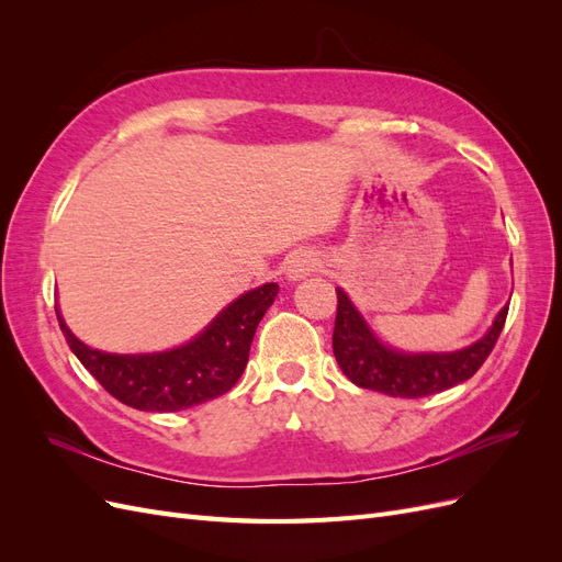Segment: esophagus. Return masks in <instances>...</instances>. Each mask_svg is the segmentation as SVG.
<instances>
[{
    "mask_svg": "<svg viewBox=\"0 0 562 562\" xmlns=\"http://www.w3.org/2000/svg\"><path fill=\"white\" fill-rule=\"evenodd\" d=\"M318 267H321V260L314 250H300L293 255L291 262H288L285 274L291 281H300V279H307Z\"/></svg>",
    "mask_w": 562,
    "mask_h": 562,
    "instance_id": "34e87169",
    "label": "esophagus"
}]
</instances>
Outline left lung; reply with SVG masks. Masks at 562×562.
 Segmentation results:
<instances>
[{"mask_svg": "<svg viewBox=\"0 0 562 562\" xmlns=\"http://www.w3.org/2000/svg\"><path fill=\"white\" fill-rule=\"evenodd\" d=\"M504 307L492 328L479 342L452 353H401L384 347L370 333L345 291H337V314L333 330V353L345 375L363 389L380 391L394 398H422L446 391L473 378L495 349L504 328Z\"/></svg>", "mask_w": 562, "mask_h": 562, "instance_id": "left-lung-1", "label": "left lung"}]
</instances>
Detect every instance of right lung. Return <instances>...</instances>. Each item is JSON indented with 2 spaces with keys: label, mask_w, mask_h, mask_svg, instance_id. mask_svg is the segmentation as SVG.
<instances>
[{
  "label": "right lung",
  "mask_w": 562,
  "mask_h": 562,
  "mask_svg": "<svg viewBox=\"0 0 562 562\" xmlns=\"http://www.w3.org/2000/svg\"><path fill=\"white\" fill-rule=\"evenodd\" d=\"M279 293L265 283L234 300L190 345L164 353H105L70 333L58 314L60 330L81 366L110 396L135 411L178 413L227 394L248 363L252 335Z\"/></svg>",
  "instance_id": "1"
}]
</instances>
